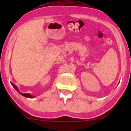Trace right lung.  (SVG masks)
<instances>
[{"mask_svg":"<svg viewBox=\"0 0 131 131\" xmlns=\"http://www.w3.org/2000/svg\"><path fill=\"white\" fill-rule=\"evenodd\" d=\"M11 84H12V86H13V87L15 89H16V91H18V92H19V94H20L21 95H22V96H24L26 97V98H35L34 96H32V95H31V94H29V93H27V94L21 93V92H19V89H18V88L17 87V86H16V85H15L14 84H13V83H11Z\"/></svg>","mask_w":131,"mask_h":131,"instance_id":"add662e5","label":"right lung"}]
</instances>
